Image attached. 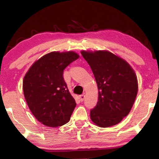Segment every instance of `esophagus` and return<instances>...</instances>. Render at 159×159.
Masks as SVG:
<instances>
[{"mask_svg": "<svg viewBox=\"0 0 159 159\" xmlns=\"http://www.w3.org/2000/svg\"><path fill=\"white\" fill-rule=\"evenodd\" d=\"M85 95H84V94H83V95H80V100L81 101V102H83V100H84V99H85Z\"/></svg>", "mask_w": 159, "mask_h": 159, "instance_id": "1", "label": "esophagus"}]
</instances>
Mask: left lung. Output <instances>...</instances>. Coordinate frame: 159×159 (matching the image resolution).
I'll return each mask as SVG.
<instances>
[{
    "label": "left lung",
    "instance_id": "obj_1",
    "mask_svg": "<svg viewBox=\"0 0 159 159\" xmlns=\"http://www.w3.org/2000/svg\"><path fill=\"white\" fill-rule=\"evenodd\" d=\"M98 88V102L90 118L99 127L118 124L128 116L135 100L138 79L127 61L107 50L81 51Z\"/></svg>",
    "mask_w": 159,
    "mask_h": 159
}]
</instances>
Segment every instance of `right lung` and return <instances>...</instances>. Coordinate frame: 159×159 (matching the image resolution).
Wrapping results in <instances>:
<instances>
[{
	"label": "right lung",
	"mask_w": 159,
	"mask_h": 159,
	"mask_svg": "<svg viewBox=\"0 0 159 159\" xmlns=\"http://www.w3.org/2000/svg\"><path fill=\"white\" fill-rule=\"evenodd\" d=\"M79 55L52 52L35 61L23 80L24 95L35 118L48 127L69 122L76 103L63 78L64 69Z\"/></svg>",
	"instance_id": "add662e5"
}]
</instances>
